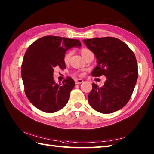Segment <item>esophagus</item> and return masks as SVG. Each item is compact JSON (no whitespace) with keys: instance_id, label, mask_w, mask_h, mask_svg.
Wrapping results in <instances>:
<instances>
[{"instance_id":"esophagus-1","label":"esophagus","mask_w":154,"mask_h":154,"mask_svg":"<svg viewBox=\"0 0 154 154\" xmlns=\"http://www.w3.org/2000/svg\"><path fill=\"white\" fill-rule=\"evenodd\" d=\"M83 82V80L81 79L75 80V83H76V84H80V83H82Z\"/></svg>"}]
</instances>
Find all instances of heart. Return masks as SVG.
I'll return each mask as SVG.
<instances>
[{"mask_svg":"<svg viewBox=\"0 0 154 154\" xmlns=\"http://www.w3.org/2000/svg\"><path fill=\"white\" fill-rule=\"evenodd\" d=\"M90 50H89V49L87 48H82L81 50V55H83V56H84L85 54L86 53H87L88 51H89ZM72 54H73V52H72V51H67L66 53L65 54L64 56H63V61L65 62V63H67L69 62V61L70 60V57L72 55ZM76 74H77V73H76Z\"/></svg>","mask_w":154,"mask_h":154,"instance_id":"b5f03b06","label":"heart"}]
</instances>
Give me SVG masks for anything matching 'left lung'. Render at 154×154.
<instances>
[{"label": "left lung", "instance_id": "left-lung-1", "mask_svg": "<svg viewBox=\"0 0 154 154\" xmlns=\"http://www.w3.org/2000/svg\"><path fill=\"white\" fill-rule=\"evenodd\" d=\"M83 42L97 60L91 75L106 77L103 87L93 83L88 95L89 103L100 113L116 112L128 103L134 89L138 75L135 55L124 42L116 38L87 39Z\"/></svg>", "mask_w": 154, "mask_h": 154}]
</instances>
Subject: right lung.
Masks as SVG:
<instances>
[{
    "mask_svg": "<svg viewBox=\"0 0 154 154\" xmlns=\"http://www.w3.org/2000/svg\"><path fill=\"white\" fill-rule=\"evenodd\" d=\"M74 46H81L79 40L47 35L33 42L26 51L21 66L24 92L39 110L53 113L67 103L75 81L67 77L62 83H55L53 73L57 66L66 68L63 56Z\"/></svg>",
    "mask_w": 154,
    "mask_h": 154,
    "instance_id": "1",
    "label": "right lung"
}]
</instances>
